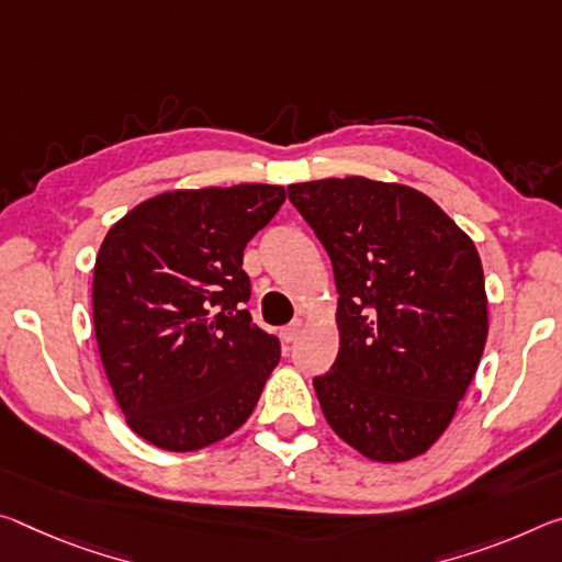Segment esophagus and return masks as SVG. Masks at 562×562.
Listing matches in <instances>:
<instances>
[{
	"instance_id": "obj_1",
	"label": "esophagus",
	"mask_w": 562,
	"mask_h": 562,
	"mask_svg": "<svg viewBox=\"0 0 562 562\" xmlns=\"http://www.w3.org/2000/svg\"><path fill=\"white\" fill-rule=\"evenodd\" d=\"M300 329H302V323H300V319H295V323H292V325H288V327L282 329V340H284V342H292V340H297Z\"/></svg>"
}]
</instances>
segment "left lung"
Wrapping results in <instances>:
<instances>
[{
	"label": "left lung",
	"instance_id": "left-lung-1",
	"mask_svg": "<svg viewBox=\"0 0 562 562\" xmlns=\"http://www.w3.org/2000/svg\"><path fill=\"white\" fill-rule=\"evenodd\" d=\"M333 260L340 352L313 380L325 420L378 462L423 456L483 358L487 295L475 243L427 194L368 177L288 187Z\"/></svg>",
	"mask_w": 562,
	"mask_h": 562
}]
</instances>
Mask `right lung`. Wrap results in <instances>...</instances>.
Wrapping results in <instances>:
<instances>
[{
	"mask_svg": "<svg viewBox=\"0 0 562 562\" xmlns=\"http://www.w3.org/2000/svg\"><path fill=\"white\" fill-rule=\"evenodd\" d=\"M280 184L172 190L114 222L97 252L94 335L127 425L169 452L225 440L252 415L280 342L243 310V252Z\"/></svg>",
	"mask_w": 562,
	"mask_h": 562,
	"instance_id": "obj_1",
	"label": "right lung"
}]
</instances>
